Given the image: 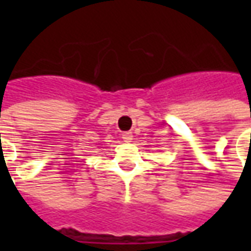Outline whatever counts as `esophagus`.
Segmentation results:
<instances>
[{
    "label": "esophagus",
    "mask_w": 251,
    "mask_h": 251,
    "mask_svg": "<svg viewBox=\"0 0 251 251\" xmlns=\"http://www.w3.org/2000/svg\"><path fill=\"white\" fill-rule=\"evenodd\" d=\"M122 140L126 142H129L130 140H133V134H131V131H124V133H122Z\"/></svg>",
    "instance_id": "obj_1"
}]
</instances>
